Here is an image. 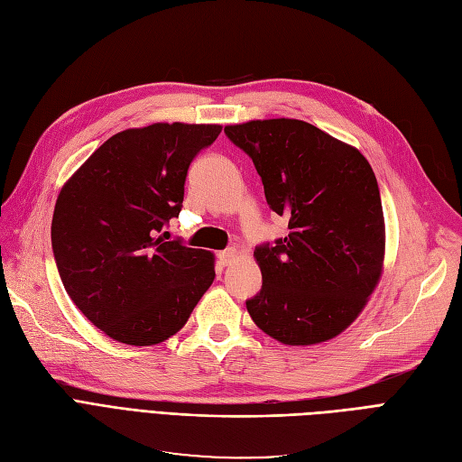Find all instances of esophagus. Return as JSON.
<instances>
[{
    "mask_svg": "<svg viewBox=\"0 0 462 462\" xmlns=\"http://www.w3.org/2000/svg\"><path fill=\"white\" fill-rule=\"evenodd\" d=\"M236 258V248H227V250H221L217 254V260L221 265H229L233 260Z\"/></svg>",
    "mask_w": 462,
    "mask_h": 462,
    "instance_id": "esophagus-1",
    "label": "esophagus"
}]
</instances>
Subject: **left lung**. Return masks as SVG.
<instances>
[{"mask_svg":"<svg viewBox=\"0 0 462 462\" xmlns=\"http://www.w3.org/2000/svg\"><path fill=\"white\" fill-rule=\"evenodd\" d=\"M253 158L265 200L289 235L256 246L262 289L254 324L285 345H316L353 324L380 282L385 226L380 189L362 153L299 119L227 125Z\"/></svg>","mask_w":462,"mask_h":462,"instance_id":"8db88e82","label":"left lung"}]
</instances>
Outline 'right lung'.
<instances>
[{
    "label": "right lung",
    "instance_id": "right-lung-1",
    "mask_svg": "<svg viewBox=\"0 0 462 462\" xmlns=\"http://www.w3.org/2000/svg\"><path fill=\"white\" fill-rule=\"evenodd\" d=\"M221 125L153 123L114 134L63 185L51 248L67 295L125 345H156L187 324L212 285L214 254L165 241L185 179Z\"/></svg>",
    "mask_w": 462,
    "mask_h": 462
}]
</instances>
